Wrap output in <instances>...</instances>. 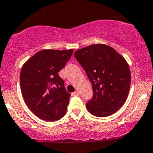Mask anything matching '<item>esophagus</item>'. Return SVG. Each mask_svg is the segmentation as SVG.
Listing matches in <instances>:
<instances>
[{"label":"esophagus","mask_w":153,"mask_h":153,"mask_svg":"<svg viewBox=\"0 0 153 153\" xmlns=\"http://www.w3.org/2000/svg\"><path fill=\"white\" fill-rule=\"evenodd\" d=\"M78 95H79V92L78 91H75L72 93V96H78Z\"/></svg>","instance_id":"obj_1"}]
</instances>
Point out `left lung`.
<instances>
[{"instance_id":"obj_1","label":"left lung","mask_w":153,"mask_h":153,"mask_svg":"<svg viewBox=\"0 0 153 153\" xmlns=\"http://www.w3.org/2000/svg\"><path fill=\"white\" fill-rule=\"evenodd\" d=\"M74 55L92 84L93 95L86 104L88 111L96 117L117 112L124 105L130 87V71L124 58L104 44L82 48Z\"/></svg>"}]
</instances>
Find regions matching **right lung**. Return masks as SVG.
I'll return each instance as SVG.
<instances>
[{
  "instance_id": "obj_1",
  "label": "right lung",
  "mask_w": 153,
  "mask_h": 153,
  "mask_svg": "<svg viewBox=\"0 0 153 153\" xmlns=\"http://www.w3.org/2000/svg\"><path fill=\"white\" fill-rule=\"evenodd\" d=\"M72 49H46L35 53L24 64L20 75L23 98L41 119L55 121L66 114L71 95L58 72L65 67Z\"/></svg>"
}]
</instances>
